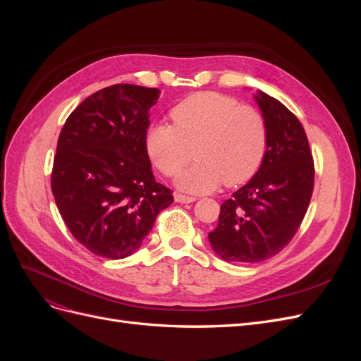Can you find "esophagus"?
<instances>
[{"mask_svg":"<svg viewBox=\"0 0 361 361\" xmlns=\"http://www.w3.org/2000/svg\"><path fill=\"white\" fill-rule=\"evenodd\" d=\"M174 200L178 203H192L195 202L194 197H190V195H183V194H174Z\"/></svg>","mask_w":361,"mask_h":361,"instance_id":"obj_1","label":"esophagus"}]
</instances>
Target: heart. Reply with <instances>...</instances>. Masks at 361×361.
Returning a JSON list of instances; mask_svg holds the SVG:
<instances>
[{
  "label": "heart",
  "instance_id": "1",
  "mask_svg": "<svg viewBox=\"0 0 361 361\" xmlns=\"http://www.w3.org/2000/svg\"><path fill=\"white\" fill-rule=\"evenodd\" d=\"M171 125H152L145 146L152 162L166 174H176L194 155L199 161L176 180L191 194L247 182L259 170L267 150L264 117L231 96L203 92L188 96L170 111Z\"/></svg>",
  "mask_w": 361,
  "mask_h": 361
}]
</instances>
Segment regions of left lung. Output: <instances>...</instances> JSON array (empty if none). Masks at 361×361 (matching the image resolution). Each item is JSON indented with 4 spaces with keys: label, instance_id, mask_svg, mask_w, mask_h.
Here are the masks:
<instances>
[{
    "label": "left lung",
    "instance_id": "1",
    "mask_svg": "<svg viewBox=\"0 0 361 361\" xmlns=\"http://www.w3.org/2000/svg\"><path fill=\"white\" fill-rule=\"evenodd\" d=\"M267 128L259 170L221 204L209 232L215 255L226 262H260L288 245L307 212L313 192V158L300 120L276 97L253 94Z\"/></svg>",
    "mask_w": 361,
    "mask_h": 361
}]
</instances>
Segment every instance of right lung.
Segmentation results:
<instances>
[{
  "label": "right lung",
  "mask_w": 361,
  "mask_h": 361,
  "mask_svg": "<svg viewBox=\"0 0 361 361\" xmlns=\"http://www.w3.org/2000/svg\"><path fill=\"white\" fill-rule=\"evenodd\" d=\"M158 89L114 84L87 97L64 123L51 188L63 221L92 253L123 259L173 203L145 146Z\"/></svg>",
  "instance_id": "right-lung-1"
}]
</instances>
